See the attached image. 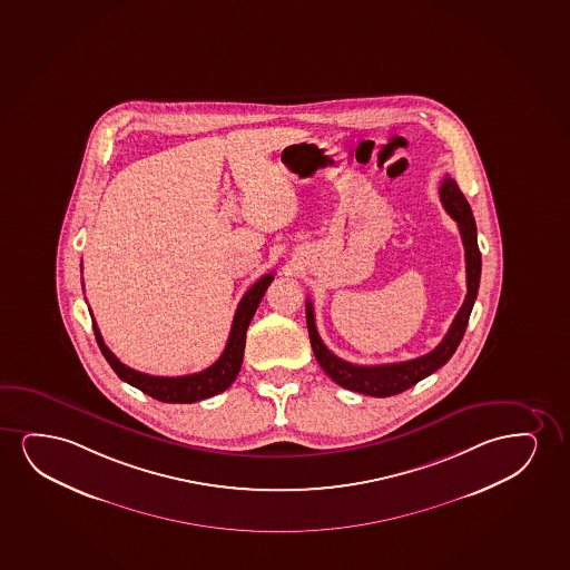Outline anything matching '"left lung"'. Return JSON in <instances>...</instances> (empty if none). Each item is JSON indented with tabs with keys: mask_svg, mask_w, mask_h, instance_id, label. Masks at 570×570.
Masks as SVG:
<instances>
[{
	"mask_svg": "<svg viewBox=\"0 0 570 570\" xmlns=\"http://www.w3.org/2000/svg\"><path fill=\"white\" fill-rule=\"evenodd\" d=\"M443 207L459 224L460 236L466 253V282L468 294L464 304L460 307L456 317L452 321L449 333L444 334L441 344L431 350L429 354L420 355L407 362L385 363V365H354L344 362L338 355H334L323 344L315 326V313L313 304L307 299L305 304V317H307V331H309L311 347L317 357L318 365L325 370L326 375L333 379L336 385L344 386L347 391L362 392L367 396L386 399L392 394L407 391L410 386L420 383L422 379L435 373L439 367L451 360L456 352L462 336L466 333L468 318L472 313L473 302L478 297L481 278V253L478 247V229L473 220L472 208L468 205L466 197L460 191L454 179L444 176L441 189H439Z\"/></svg>",
	"mask_w": 570,
	"mask_h": 570,
	"instance_id": "8db88e82",
	"label": "left lung"
}]
</instances>
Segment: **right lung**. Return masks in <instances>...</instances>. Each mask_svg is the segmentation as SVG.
<instances>
[{
    "mask_svg": "<svg viewBox=\"0 0 570 570\" xmlns=\"http://www.w3.org/2000/svg\"><path fill=\"white\" fill-rule=\"evenodd\" d=\"M273 281L274 274H265L245 292V296L237 305L234 321H232L228 344L224 347L223 355L210 367L199 371V373L184 375V377H155V375H147L141 371L127 367L126 363L119 362L118 357L111 354L110 347L104 344L97 321L92 318L98 347L121 381H126L153 399L171 402V404H191V402L210 399V396L226 391L236 381L237 373L242 370V362H244L245 333L249 328L255 311L259 307L261 299L265 296L266 288Z\"/></svg>",
    "mask_w": 570,
    "mask_h": 570,
    "instance_id": "obj_1",
    "label": "right lung"
}]
</instances>
